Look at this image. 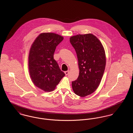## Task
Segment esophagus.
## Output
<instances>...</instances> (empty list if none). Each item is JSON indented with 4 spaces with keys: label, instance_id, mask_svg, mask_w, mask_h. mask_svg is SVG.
<instances>
[{
    "label": "esophagus",
    "instance_id": "34e87169",
    "mask_svg": "<svg viewBox=\"0 0 133 133\" xmlns=\"http://www.w3.org/2000/svg\"><path fill=\"white\" fill-rule=\"evenodd\" d=\"M69 72H70V70H67V71H64V74H65V75H69Z\"/></svg>",
    "mask_w": 133,
    "mask_h": 133
}]
</instances>
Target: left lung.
<instances>
[{
  "label": "left lung",
  "instance_id": "8db88e82",
  "mask_svg": "<svg viewBox=\"0 0 133 133\" xmlns=\"http://www.w3.org/2000/svg\"><path fill=\"white\" fill-rule=\"evenodd\" d=\"M70 42L76 51L79 70L77 79L72 82V90L84 97L96 91L101 83L106 63L105 49L91 34L72 36Z\"/></svg>",
  "mask_w": 133,
  "mask_h": 133
}]
</instances>
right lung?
<instances>
[{
    "mask_svg": "<svg viewBox=\"0 0 133 133\" xmlns=\"http://www.w3.org/2000/svg\"><path fill=\"white\" fill-rule=\"evenodd\" d=\"M63 39L57 34L42 33L36 38L29 50L30 77L35 86L44 91L54 90L65 76L54 59L56 47Z\"/></svg>",
    "mask_w": 133,
    "mask_h": 133,
    "instance_id": "1",
    "label": "right lung"
}]
</instances>
